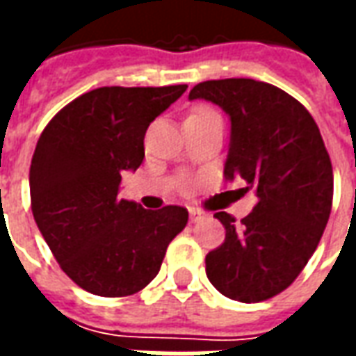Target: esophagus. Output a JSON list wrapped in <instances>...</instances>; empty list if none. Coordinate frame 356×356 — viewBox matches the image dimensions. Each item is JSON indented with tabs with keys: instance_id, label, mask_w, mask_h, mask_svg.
Listing matches in <instances>:
<instances>
[{
	"instance_id": "obj_1",
	"label": "esophagus",
	"mask_w": 356,
	"mask_h": 356,
	"mask_svg": "<svg viewBox=\"0 0 356 356\" xmlns=\"http://www.w3.org/2000/svg\"><path fill=\"white\" fill-rule=\"evenodd\" d=\"M188 213H191V221H194V223H196V221L202 217V211H198V209H194V208L188 209Z\"/></svg>"
}]
</instances>
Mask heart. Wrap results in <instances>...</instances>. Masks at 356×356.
<instances>
[{
    "label": "heart",
    "instance_id": "1",
    "mask_svg": "<svg viewBox=\"0 0 356 356\" xmlns=\"http://www.w3.org/2000/svg\"><path fill=\"white\" fill-rule=\"evenodd\" d=\"M196 112H206V108H200V110H196Z\"/></svg>",
    "mask_w": 356,
    "mask_h": 356
}]
</instances>
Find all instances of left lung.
Masks as SVG:
<instances>
[{
    "label": "left lung",
    "instance_id": "1",
    "mask_svg": "<svg viewBox=\"0 0 356 356\" xmlns=\"http://www.w3.org/2000/svg\"><path fill=\"white\" fill-rule=\"evenodd\" d=\"M188 99L221 106L231 118L225 177L255 191L240 223L227 211L225 242L206 255L209 282L227 298L257 303L290 286L322 238L334 196V171L318 125L291 95L250 78L209 80Z\"/></svg>",
    "mask_w": 356,
    "mask_h": 356
}]
</instances>
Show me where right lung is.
Wrapping results in <instances>:
<instances>
[{"label":"right lung","instance_id":"right-lung-1","mask_svg":"<svg viewBox=\"0 0 356 356\" xmlns=\"http://www.w3.org/2000/svg\"><path fill=\"white\" fill-rule=\"evenodd\" d=\"M185 91L93 89L40 135L30 165L32 213L60 268L89 293L125 298L143 290L186 227L181 206L152 211L118 196L122 173L143 163L150 122Z\"/></svg>","mask_w":356,"mask_h":356}]
</instances>
